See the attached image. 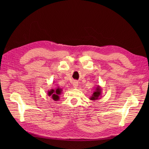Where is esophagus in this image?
<instances>
[{
	"mask_svg": "<svg viewBox=\"0 0 149 149\" xmlns=\"http://www.w3.org/2000/svg\"><path fill=\"white\" fill-rule=\"evenodd\" d=\"M78 86H79V83H78L77 81H75V82L73 83V86H74V88H77Z\"/></svg>",
	"mask_w": 149,
	"mask_h": 149,
	"instance_id": "obj_1",
	"label": "esophagus"
}]
</instances>
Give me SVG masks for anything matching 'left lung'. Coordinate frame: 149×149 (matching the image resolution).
Returning <instances> with one entry per match:
<instances>
[{
	"label": "left lung",
	"mask_w": 149,
	"mask_h": 149,
	"mask_svg": "<svg viewBox=\"0 0 149 149\" xmlns=\"http://www.w3.org/2000/svg\"><path fill=\"white\" fill-rule=\"evenodd\" d=\"M94 90L95 91H93L91 97L89 98L91 100H93V101L98 100V99H100V97H101L102 89H101V86H100L99 85L97 86V87H95Z\"/></svg>",
	"instance_id": "1"
}]
</instances>
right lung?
<instances>
[{
  "instance_id": "add662e5",
  "label": "right lung",
  "mask_w": 149,
  "mask_h": 149,
  "mask_svg": "<svg viewBox=\"0 0 149 149\" xmlns=\"http://www.w3.org/2000/svg\"><path fill=\"white\" fill-rule=\"evenodd\" d=\"M62 89L60 88H57L56 89H51L48 91V95L49 96H51L52 98L55 101L59 100L60 97L59 95L61 93Z\"/></svg>"
}]
</instances>
